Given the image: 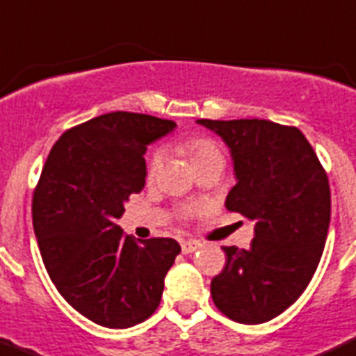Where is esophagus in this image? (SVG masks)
<instances>
[{"mask_svg": "<svg viewBox=\"0 0 356 356\" xmlns=\"http://www.w3.org/2000/svg\"><path fill=\"white\" fill-rule=\"evenodd\" d=\"M200 242L197 241H182L181 242V249H182V253L184 254H189V253H193V251H197V249H200Z\"/></svg>", "mask_w": 356, "mask_h": 356, "instance_id": "34e87169", "label": "esophagus"}]
</instances>
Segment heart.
<instances>
[{
  "mask_svg": "<svg viewBox=\"0 0 356 356\" xmlns=\"http://www.w3.org/2000/svg\"><path fill=\"white\" fill-rule=\"evenodd\" d=\"M181 149L189 156V159H191V163H193L195 167H198V165H202V163L212 161V159H223V152H221L219 145L207 137L189 138V140L182 142ZM161 163H163V151L161 149H158V151L152 152L151 158H149L147 161L149 177H154L156 172H158L159 167H161ZM198 211H200V207H197V205H184V207L181 209V214L184 216V218H188V216L195 214V212Z\"/></svg>",
  "mask_w": 356,
  "mask_h": 356,
  "instance_id": "b5f03b06",
  "label": "heart"
}]
</instances>
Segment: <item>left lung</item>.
Here are the masks:
<instances>
[{"instance_id":"1","label":"left lung","mask_w":356,"mask_h":356,"mask_svg":"<svg viewBox=\"0 0 356 356\" xmlns=\"http://www.w3.org/2000/svg\"><path fill=\"white\" fill-rule=\"evenodd\" d=\"M230 147L237 184L227 209L257 221L249 249L225 245L227 265L211 283L230 320L265 323L311 283L330 223V186L307 138L265 119H198Z\"/></svg>"}]
</instances>
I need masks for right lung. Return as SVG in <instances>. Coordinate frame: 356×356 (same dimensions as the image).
Here are the masks:
<instances>
[{
	"label": "right lung",
	"instance_id": "add662e5",
	"mask_svg": "<svg viewBox=\"0 0 356 356\" xmlns=\"http://www.w3.org/2000/svg\"><path fill=\"white\" fill-rule=\"evenodd\" d=\"M174 121L111 112L66 129L33 193V227L52 283L75 311L107 328L147 320L181 253L174 238L135 241L118 219L145 184L147 145Z\"/></svg>",
	"mask_w": 356,
	"mask_h": 356
}]
</instances>
